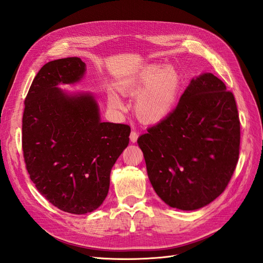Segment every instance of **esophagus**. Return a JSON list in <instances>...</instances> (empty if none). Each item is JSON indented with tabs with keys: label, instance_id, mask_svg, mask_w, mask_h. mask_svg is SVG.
<instances>
[{
	"label": "esophagus",
	"instance_id": "obj_1",
	"mask_svg": "<svg viewBox=\"0 0 263 263\" xmlns=\"http://www.w3.org/2000/svg\"><path fill=\"white\" fill-rule=\"evenodd\" d=\"M138 138H139V133H138L137 131H135V130H133V131L131 132V134H130V140H131V142H132V143H135V142H137Z\"/></svg>",
	"mask_w": 263,
	"mask_h": 263
}]
</instances>
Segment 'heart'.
Masks as SVG:
<instances>
[{
  "mask_svg": "<svg viewBox=\"0 0 263 263\" xmlns=\"http://www.w3.org/2000/svg\"><path fill=\"white\" fill-rule=\"evenodd\" d=\"M180 76L173 66L148 64L117 83V89L126 96H137L135 111L144 122L156 123L172 112L180 90ZM109 105L122 108L121 100L109 94Z\"/></svg>",
  "mask_w": 263,
  "mask_h": 263,
  "instance_id": "1",
  "label": "heart"
}]
</instances>
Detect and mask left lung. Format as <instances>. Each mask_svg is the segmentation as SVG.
<instances>
[{
  "mask_svg": "<svg viewBox=\"0 0 263 263\" xmlns=\"http://www.w3.org/2000/svg\"><path fill=\"white\" fill-rule=\"evenodd\" d=\"M138 144L157 196L183 211L208 205L226 189L239 156L233 92L212 73L193 79L179 104Z\"/></svg>",
  "mask_w": 263,
  "mask_h": 263,
  "instance_id": "left-lung-1",
  "label": "left lung"
}]
</instances>
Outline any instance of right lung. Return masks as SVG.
<instances>
[{
    "label": "right lung",
    "mask_w": 263,
    "mask_h": 263,
    "mask_svg": "<svg viewBox=\"0 0 263 263\" xmlns=\"http://www.w3.org/2000/svg\"><path fill=\"white\" fill-rule=\"evenodd\" d=\"M80 58L46 63L25 99L22 145L37 190L67 213L92 212L106 199L110 172L129 144L128 124L101 122L90 94L70 96L59 84L79 82Z\"/></svg>",
    "instance_id": "right-lung-1"
}]
</instances>
